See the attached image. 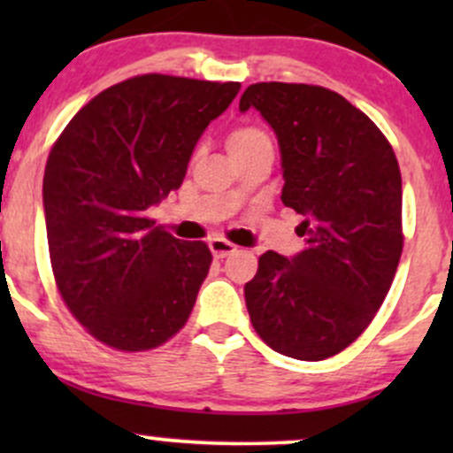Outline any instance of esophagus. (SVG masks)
<instances>
[{"instance_id": "esophagus-1", "label": "esophagus", "mask_w": 453, "mask_h": 453, "mask_svg": "<svg viewBox=\"0 0 453 453\" xmlns=\"http://www.w3.org/2000/svg\"><path fill=\"white\" fill-rule=\"evenodd\" d=\"M209 249H211V253H212V256H215L217 259H223V257L232 256V253L236 251V244L227 242L226 238H211Z\"/></svg>"}]
</instances>
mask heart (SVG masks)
<instances>
[{"instance_id":"heart-1","label":"heart","mask_w":453,"mask_h":453,"mask_svg":"<svg viewBox=\"0 0 453 453\" xmlns=\"http://www.w3.org/2000/svg\"><path fill=\"white\" fill-rule=\"evenodd\" d=\"M264 144H270L268 134L256 126L236 127L230 136H227V149H230L232 155L264 147Z\"/></svg>"}]
</instances>
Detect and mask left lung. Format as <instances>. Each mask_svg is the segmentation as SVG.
I'll use <instances>...</instances> for the list:
<instances>
[{
  "mask_svg": "<svg viewBox=\"0 0 453 453\" xmlns=\"http://www.w3.org/2000/svg\"><path fill=\"white\" fill-rule=\"evenodd\" d=\"M277 134L285 206L304 217V249L266 251L244 285L259 339L296 360L349 347L389 292L403 253L396 155L362 111L315 85L257 82L241 97Z\"/></svg>",
  "mask_w": 453,
  "mask_h": 453,
  "instance_id": "8db88e82",
  "label": "left lung"
}]
</instances>
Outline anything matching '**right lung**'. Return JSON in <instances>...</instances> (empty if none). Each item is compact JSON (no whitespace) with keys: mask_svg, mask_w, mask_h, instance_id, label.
Returning a JSON list of instances; mask_svg holds the SVG:
<instances>
[{"mask_svg":"<svg viewBox=\"0 0 453 453\" xmlns=\"http://www.w3.org/2000/svg\"><path fill=\"white\" fill-rule=\"evenodd\" d=\"M238 91L241 82L134 76L57 138L42 183L50 264L65 306L104 345L153 349L189 319L212 256L147 211L179 189L197 140Z\"/></svg>","mask_w":453,"mask_h":453,"instance_id":"obj_1","label":"right lung"}]
</instances>
